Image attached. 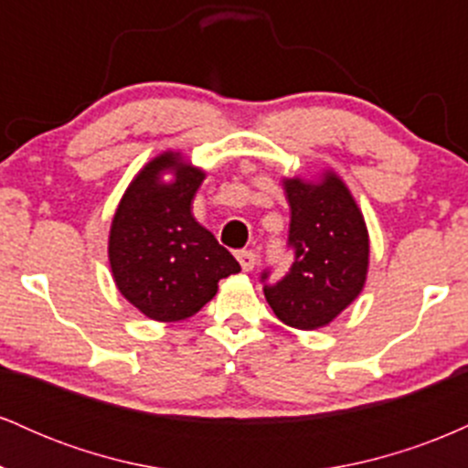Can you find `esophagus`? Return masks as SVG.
I'll list each match as a JSON object with an SVG mask.
<instances>
[{"mask_svg":"<svg viewBox=\"0 0 468 468\" xmlns=\"http://www.w3.org/2000/svg\"><path fill=\"white\" fill-rule=\"evenodd\" d=\"M238 261H239L241 271L249 272L257 264V255L252 250H238Z\"/></svg>","mask_w":468,"mask_h":468,"instance_id":"1","label":"esophagus"}]
</instances>
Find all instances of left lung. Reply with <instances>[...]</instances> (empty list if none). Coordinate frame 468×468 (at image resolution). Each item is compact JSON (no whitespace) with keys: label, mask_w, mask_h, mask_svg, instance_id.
I'll return each mask as SVG.
<instances>
[{"label":"left lung","mask_w":468,"mask_h":468,"mask_svg":"<svg viewBox=\"0 0 468 468\" xmlns=\"http://www.w3.org/2000/svg\"><path fill=\"white\" fill-rule=\"evenodd\" d=\"M290 204V271L268 283L266 302L279 321L297 330H316L336 319L361 294L367 277L369 238L361 208L335 174L321 182L283 180Z\"/></svg>","instance_id":"1"}]
</instances>
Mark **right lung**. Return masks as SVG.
Listing matches in <instances>:
<instances>
[{"mask_svg": "<svg viewBox=\"0 0 468 468\" xmlns=\"http://www.w3.org/2000/svg\"><path fill=\"white\" fill-rule=\"evenodd\" d=\"M165 170L175 180L163 183ZM204 171L166 152L127 186L110 229V266L122 297L154 321L189 319L239 264L191 216Z\"/></svg>", "mask_w": 468, "mask_h": 468, "instance_id": "1", "label": "right lung"}]
</instances>
